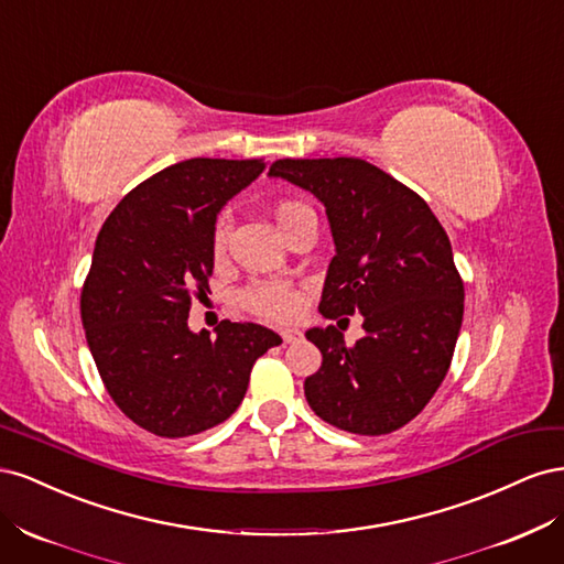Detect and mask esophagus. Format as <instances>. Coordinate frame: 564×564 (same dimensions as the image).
<instances>
[{"label": "esophagus", "mask_w": 564, "mask_h": 564, "mask_svg": "<svg viewBox=\"0 0 564 564\" xmlns=\"http://www.w3.org/2000/svg\"><path fill=\"white\" fill-rule=\"evenodd\" d=\"M282 340H284V344H299L301 332L299 329H284L282 332Z\"/></svg>", "instance_id": "34e87169"}]
</instances>
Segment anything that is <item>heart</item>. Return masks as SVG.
Returning a JSON list of instances; mask_svg holds the SVG:
<instances>
[{"instance_id":"heart-1","label":"heart","mask_w":564,"mask_h":564,"mask_svg":"<svg viewBox=\"0 0 564 564\" xmlns=\"http://www.w3.org/2000/svg\"><path fill=\"white\" fill-rule=\"evenodd\" d=\"M301 209H305L301 202H292V199H284L275 207V218H278V226L282 228L289 218L294 214H299ZM228 232H230V220L228 216H218L214 230H212V253L216 259L226 253L228 247ZM242 305L263 319L270 322H286L299 315L301 305H303V296L299 289H294L292 284L286 282H253L249 284L242 296H240Z\"/></svg>"}]
</instances>
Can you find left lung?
<instances>
[{
	"mask_svg": "<svg viewBox=\"0 0 564 564\" xmlns=\"http://www.w3.org/2000/svg\"><path fill=\"white\" fill-rule=\"evenodd\" d=\"M270 176L327 209L336 256L319 313L365 317L355 346L334 324L305 332L322 352L305 400L355 435L402 429L445 381L464 319V280L445 228L412 187L365 160H278Z\"/></svg>",
	"mask_w": 564,
	"mask_h": 564,
	"instance_id": "1",
	"label": "left lung"
}]
</instances>
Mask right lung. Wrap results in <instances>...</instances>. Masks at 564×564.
<instances>
[{
    "label": "right lung",
    "instance_id": "1",
    "mask_svg": "<svg viewBox=\"0 0 564 564\" xmlns=\"http://www.w3.org/2000/svg\"><path fill=\"white\" fill-rule=\"evenodd\" d=\"M263 160L195 158L162 169L117 204L82 286V324L100 379L122 412L160 437L224 423L253 362L282 338L261 324L191 332L193 294L207 296L212 230L224 204L261 176Z\"/></svg>",
    "mask_w": 564,
    "mask_h": 564
}]
</instances>
